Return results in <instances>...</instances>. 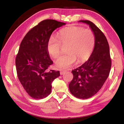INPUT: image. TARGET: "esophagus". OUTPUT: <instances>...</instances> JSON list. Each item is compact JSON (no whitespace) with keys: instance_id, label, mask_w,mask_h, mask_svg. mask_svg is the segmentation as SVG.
Listing matches in <instances>:
<instances>
[{"instance_id":"esophagus-1","label":"esophagus","mask_w":124,"mask_h":124,"mask_svg":"<svg viewBox=\"0 0 124 124\" xmlns=\"http://www.w3.org/2000/svg\"><path fill=\"white\" fill-rule=\"evenodd\" d=\"M66 70H61V71H60V74H61V75H63V74H64V73H66Z\"/></svg>"}]
</instances>
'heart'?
<instances>
[{"label":"heart","mask_w":124,"mask_h":124,"mask_svg":"<svg viewBox=\"0 0 124 124\" xmlns=\"http://www.w3.org/2000/svg\"><path fill=\"white\" fill-rule=\"evenodd\" d=\"M93 31L82 27L72 26L61 29L58 38L51 35L47 43V50L53 58L61 54L63 46H66L67 53L55 61L56 66L62 69L72 67L77 61L85 62L91 55L95 45Z\"/></svg>","instance_id":"heart-1"}]
</instances>
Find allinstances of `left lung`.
I'll use <instances>...</instances> for the list:
<instances>
[{"label": "left lung", "instance_id": "left-lung-1", "mask_svg": "<svg viewBox=\"0 0 124 124\" xmlns=\"http://www.w3.org/2000/svg\"><path fill=\"white\" fill-rule=\"evenodd\" d=\"M79 21L89 25L95 34V45L89 60L72 71L73 78L69 89L75 97L87 99L97 93L103 85L109 74L112 60L107 39L102 31L90 21Z\"/></svg>", "mask_w": 124, "mask_h": 124}]
</instances>
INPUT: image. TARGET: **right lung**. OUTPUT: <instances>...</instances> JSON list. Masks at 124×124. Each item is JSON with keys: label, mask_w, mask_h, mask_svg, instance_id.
<instances>
[{"label": "right lung", "mask_w": 124, "mask_h": 124, "mask_svg": "<svg viewBox=\"0 0 124 124\" xmlns=\"http://www.w3.org/2000/svg\"><path fill=\"white\" fill-rule=\"evenodd\" d=\"M65 23L54 20L42 21L31 29L21 43L16 57L18 78L27 93L34 99H43L51 92L52 83L59 71L47 70L53 62L47 50V43L54 30Z\"/></svg>", "instance_id": "right-lung-1"}]
</instances>
